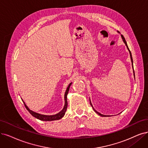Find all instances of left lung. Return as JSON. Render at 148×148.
I'll list each match as a JSON object with an SVG mask.
<instances>
[{
	"label": "left lung",
	"mask_w": 148,
	"mask_h": 148,
	"mask_svg": "<svg viewBox=\"0 0 148 148\" xmlns=\"http://www.w3.org/2000/svg\"><path fill=\"white\" fill-rule=\"evenodd\" d=\"M121 37H122V39H123V40L124 42L125 43V46H126V47H127V49H128L129 51V53H130V59H131V62H132V68H133V69H134V66H133V59H132V53H131L130 51L129 50V47H128V46H127V42H126V41H125V38H124V37L123 36V35H121ZM134 77H135V72H134ZM90 104H91V106H92V108H93L94 111H95L96 113H97L98 114H99V115H100V116H103V117H104V116H109L108 115H104V114H101V113H99V112H97L95 110V109L93 108V107H92V104H91V102L90 100Z\"/></svg>",
	"instance_id": "obj_1"
}]
</instances>
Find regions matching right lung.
<instances>
[{"label":"right lung","instance_id":"1","mask_svg":"<svg viewBox=\"0 0 148 148\" xmlns=\"http://www.w3.org/2000/svg\"><path fill=\"white\" fill-rule=\"evenodd\" d=\"M71 84H72V83L69 84V85H68V88H67V89H66V92H65V94H64V106L63 110L61 112H60L59 113H58L57 114H54V115H45V114H41L40 113L34 112H33L32 110H30L29 107L25 105V102H24V103L25 108H27V110L29 112V113L32 114L33 116L35 117L36 118L38 119L41 120V121H54V120H58L60 119H61L63 117V116L64 115V114H65L66 111L67 107H68L67 95H68V91H69V88H70V86L71 85Z\"/></svg>","mask_w":148,"mask_h":148}]
</instances>
